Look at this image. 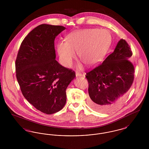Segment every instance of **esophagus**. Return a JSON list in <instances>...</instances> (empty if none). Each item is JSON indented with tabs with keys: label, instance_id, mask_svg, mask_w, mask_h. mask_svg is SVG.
<instances>
[{
	"label": "esophagus",
	"instance_id": "1",
	"mask_svg": "<svg viewBox=\"0 0 149 149\" xmlns=\"http://www.w3.org/2000/svg\"><path fill=\"white\" fill-rule=\"evenodd\" d=\"M83 76L81 74H80V73H78V72H76V77H82Z\"/></svg>",
	"mask_w": 149,
	"mask_h": 149
}]
</instances>
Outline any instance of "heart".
<instances>
[{"label":"heart","instance_id":"1","mask_svg":"<svg viewBox=\"0 0 149 149\" xmlns=\"http://www.w3.org/2000/svg\"><path fill=\"white\" fill-rule=\"evenodd\" d=\"M109 35L104 29H89L77 31L66 37V42L57 44L60 59L66 67H70L78 52V57L87 66L98 64L103 59L109 42Z\"/></svg>","mask_w":149,"mask_h":149}]
</instances>
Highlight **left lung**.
<instances>
[{"label":"left lung","instance_id":"left-lung-1","mask_svg":"<svg viewBox=\"0 0 149 149\" xmlns=\"http://www.w3.org/2000/svg\"><path fill=\"white\" fill-rule=\"evenodd\" d=\"M132 55L127 42L121 39L102 64L86 72L88 103L94 110L112 112L123 102L134 80V66L128 60Z\"/></svg>","mask_w":149,"mask_h":149}]
</instances>
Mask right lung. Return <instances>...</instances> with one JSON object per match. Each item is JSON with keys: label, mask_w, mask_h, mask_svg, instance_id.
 Segmentation results:
<instances>
[{"label": "right lung", "mask_w": 149, "mask_h": 149, "mask_svg": "<svg viewBox=\"0 0 149 149\" xmlns=\"http://www.w3.org/2000/svg\"><path fill=\"white\" fill-rule=\"evenodd\" d=\"M65 29L46 24L37 26L23 40L15 60L22 94L37 109L47 114L63 108L66 88L76 77L75 71L55 60V38Z\"/></svg>", "instance_id": "1"}]
</instances>
